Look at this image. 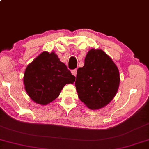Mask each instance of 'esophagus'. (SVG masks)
Wrapping results in <instances>:
<instances>
[{
    "label": "esophagus",
    "mask_w": 149,
    "mask_h": 149,
    "mask_svg": "<svg viewBox=\"0 0 149 149\" xmlns=\"http://www.w3.org/2000/svg\"><path fill=\"white\" fill-rule=\"evenodd\" d=\"M71 73H72L73 76H76V74H77V69H73V70L71 71Z\"/></svg>",
    "instance_id": "1"
}]
</instances>
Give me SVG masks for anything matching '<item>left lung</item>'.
I'll return each instance as SVG.
<instances>
[{
  "label": "left lung",
  "mask_w": 149,
  "mask_h": 149,
  "mask_svg": "<svg viewBox=\"0 0 149 149\" xmlns=\"http://www.w3.org/2000/svg\"><path fill=\"white\" fill-rule=\"evenodd\" d=\"M119 84V71L112 59L102 49H90L84 65L77 71L79 99L91 110H99L114 99Z\"/></svg>",
  "instance_id": "left-lung-1"
}]
</instances>
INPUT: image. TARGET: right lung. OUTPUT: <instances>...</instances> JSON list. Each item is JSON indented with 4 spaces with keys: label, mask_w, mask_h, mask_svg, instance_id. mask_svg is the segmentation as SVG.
Wrapping results in <instances>:
<instances>
[{
    "label": "right lung",
    "mask_w": 149,
    "mask_h": 149,
    "mask_svg": "<svg viewBox=\"0 0 149 149\" xmlns=\"http://www.w3.org/2000/svg\"><path fill=\"white\" fill-rule=\"evenodd\" d=\"M75 80V76L53 51H44L37 56L26 67L23 78L30 98L43 106L53 102L65 85L73 84Z\"/></svg>",
    "instance_id": "add662e5"
}]
</instances>
